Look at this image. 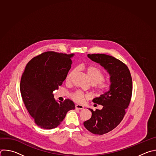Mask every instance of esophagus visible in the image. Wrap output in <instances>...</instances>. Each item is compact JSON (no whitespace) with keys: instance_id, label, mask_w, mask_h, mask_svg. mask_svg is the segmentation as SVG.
Returning <instances> with one entry per match:
<instances>
[{"instance_id":"34e87169","label":"esophagus","mask_w":156,"mask_h":156,"mask_svg":"<svg viewBox=\"0 0 156 156\" xmlns=\"http://www.w3.org/2000/svg\"><path fill=\"white\" fill-rule=\"evenodd\" d=\"M75 108L76 109H78V110H83L84 109V107L81 105H75Z\"/></svg>"}]
</instances>
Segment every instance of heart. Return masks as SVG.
<instances>
[{
  "label": "heart",
  "mask_w": 156,
  "mask_h": 156,
  "mask_svg": "<svg viewBox=\"0 0 156 156\" xmlns=\"http://www.w3.org/2000/svg\"><path fill=\"white\" fill-rule=\"evenodd\" d=\"M76 70L77 68H75L67 76V81H69L71 79L72 75L76 71ZM86 74L91 83L95 86V89L99 94H103L110 88V82L103 81V79L105 78L104 73L99 69L93 66L88 67L86 69ZM72 97L74 100L80 102L84 99L88 98L90 97V95L88 94H84L80 90H76L72 94Z\"/></svg>",
  "instance_id": "b5f03b06"
}]
</instances>
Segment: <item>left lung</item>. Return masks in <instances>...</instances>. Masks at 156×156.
I'll use <instances>...</instances> for the list:
<instances>
[{
  "label": "left lung",
  "instance_id": "8db88e82",
  "mask_svg": "<svg viewBox=\"0 0 156 156\" xmlns=\"http://www.w3.org/2000/svg\"><path fill=\"white\" fill-rule=\"evenodd\" d=\"M87 57L100 64L110 75L109 90L92 100L94 103L102 105L103 108L95 111L89 108L92 116L83 123L91 133L103 135L116 127L124 118L132 97V76L127 66L112 56L89 54Z\"/></svg>",
  "mask_w": 156,
  "mask_h": 156
}]
</instances>
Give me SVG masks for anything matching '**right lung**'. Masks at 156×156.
<instances>
[{
	"label": "right lung",
	"instance_id": "add662e5",
	"mask_svg": "<svg viewBox=\"0 0 156 156\" xmlns=\"http://www.w3.org/2000/svg\"><path fill=\"white\" fill-rule=\"evenodd\" d=\"M73 56L47 51L32 58L26 66L20 83L22 98L35 123L41 129L57 127L67 113L75 108L70 99L58 103L53 94L66 78Z\"/></svg>",
	"mask_w": 156,
	"mask_h": 156
}]
</instances>
